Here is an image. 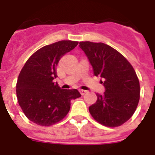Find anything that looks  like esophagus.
<instances>
[{"label":"esophagus","instance_id":"1","mask_svg":"<svg viewBox=\"0 0 155 155\" xmlns=\"http://www.w3.org/2000/svg\"><path fill=\"white\" fill-rule=\"evenodd\" d=\"M80 92L81 93V95H84V94H86V93H87V91H86V90L80 89Z\"/></svg>","mask_w":155,"mask_h":155}]
</instances>
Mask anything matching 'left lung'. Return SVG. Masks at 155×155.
Returning <instances> with one entry per match:
<instances>
[{
    "label": "left lung",
    "mask_w": 155,
    "mask_h": 155,
    "mask_svg": "<svg viewBox=\"0 0 155 155\" xmlns=\"http://www.w3.org/2000/svg\"><path fill=\"white\" fill-rule=\"evenodd\" d=\"M96 76L101 75L104 92L97 93L89 107L92 117L108 127L120 126L134 113L140 98L139 80L126 58L102 42H80Z\"/></svg>",
    "instance_id": "8db88e82"
}]
</instances>
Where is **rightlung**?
I'll return each instance as SVG.
<instances>
[{
  "mask_svg": "<svg viewBox=\"0 0 155 155\" xmlns=\"http://www.w3.org/2000/svg\"><path fill=\"white\" fill-rule=\"evenodd\" d=\"M77 45L63 40L45 46L30 56L21 71L16 86L18 103L35 124L48 126L58 122L70 110L71 101L81 97L77 89H62L53 81L58 77V61Z\"/></svg>",
  "mask_w": 155,
  "mask_h": 155,
  "instance_id": "1",
  "label": "right lung"
}]
</instances>
